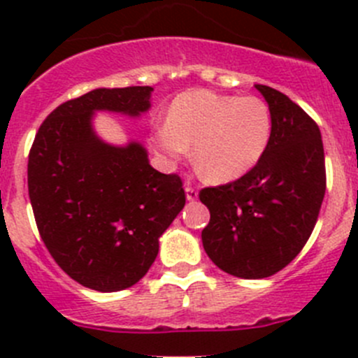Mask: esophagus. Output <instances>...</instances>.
<instances>
[{"label": "esophagus", "instance_id": "obj_1", "mask_svg": "<svg viewBox=\"0 0 358 358\" xmlns=\"http://www.w3.org/2000/svg\"><path fill=\"white\" fill-rule=\"evenodd\" d=\"M185 194H187V201H196L197 196H199V194H197V190L194 189L192 185H189V183L185 185Z\"/></svg>", "mask_w": 358, "mask_h": 358}]
</instances>
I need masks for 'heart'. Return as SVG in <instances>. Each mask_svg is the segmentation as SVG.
Returning a JSON list of instances; mask_svg holds the SVG:
<instances>
[{"label":"heart","instance_id":"b5f03b06","mask_svg":"<svg viewBox=\"0 0 358 358\" xmlns=\"http://www.w3.org/2000/svg\"><path fill=\"white\" fill-rule=\"evenodd\" d=\"M272 112L259 96L190 90L175 99L168 121L154 126L150 145L166 164L189 154L215 182H232L251 171L268 149Z\"/></svg>","mask_w":358,"mask_h":358}]
</instances>
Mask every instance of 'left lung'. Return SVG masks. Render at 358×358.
Listing matches in <instances>:
<instances>
[{
	"label": "left lung",
	"mask_w": 358,
	"mask_h": 358,
	"mask_svg": "<svg viewBox=\"0 0 358 358\" xmlns=\"http://www.w3.org/2000/svg\"><path fill=\"white\" fill-rule=\"evenodd\" d=\"M255 88L272 112L265 156L236 182L199 194L211 215L201 236L204 251L241 279H265L289 265L308 241L326 194L319 126L284 93Z\"/></svg>",
	"instance_id": "obj_1"
}]
</instances>
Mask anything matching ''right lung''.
Segmentation results:
<instances>
[{
	"mask_svg": "<svg viewBox=\"0 0 358 358\" xmlns=\"http://www.w3.org/2000/svg\"><path fill=\"white\" fill-rule=\"evenodd\" d=\"M150 86L96 88L57 107L29 152L27 185L41 239L81 286L114 292L138 282L156 259L159 237L185 206L182 180L149 162L136 140L103 142L95 112L140 117Z\"/></svg>",
	"mask_w": 358,
	"mask_h": 358,
	"instance_id": "obj_1",
	"label": "right lung"
}]
</instances>
